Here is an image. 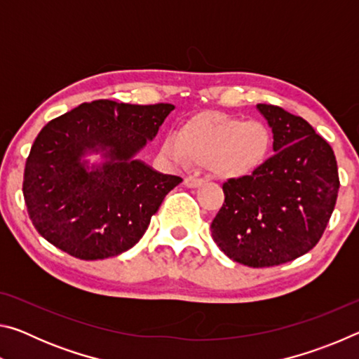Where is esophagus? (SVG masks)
Segmentation results:
<instances>
[{
	"mask_svg": "<svg viewBox=\"0 0 359 359\" xmlns=\"http://www.w3.org/2000/svg\"><path fill=\"white\" fill-rule=\"evenodd\" d=\"M204 184V180L203 179H198V177H185V180H184V185L187 187V188H198V187H201Z\"/></svg>",
	"mask_w": 359,
	"mask_h": 359,
	"instance_id": "1",
	"label": "esophagus"
}]
</instances>
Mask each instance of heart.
I'll return each instance as SVG.
<instances>
[{
  "mask_svg": "<svg viewBox=\"0 0 359 359\" xmlns=\"http://www.w3.org/2000/svg\"><path fill=\"white\" fill-rule=\"evenodd\" d=\"M272 150L264 121L223 112H203L187 120L179 135L166 136L161 154L174 165L208 166L220 177H244L257 171Z\"/></svg>",
  "mask_w": 359,
  "mask_h": 359,
  "instance_id": "heart-1",
  "label": "heart"
}]
</instances>
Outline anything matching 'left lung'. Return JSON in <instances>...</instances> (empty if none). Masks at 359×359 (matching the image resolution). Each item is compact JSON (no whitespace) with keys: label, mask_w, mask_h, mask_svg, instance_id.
<instances>
[{"label":"left lung","mask_w":359,"mask_h":359,"mask_svg":"<svg viewBox=\"0 0 359 359\" xmlns=\"http://www.w3.org/2000/svg\"><path fill=\"white\" fill-rule=\"evenodd\" d=\"M257 109L271 126L276 154L250 175L224 182V203L210 231L233 261L269 267L318 244L340 184L331 145L306 120L278 106Z\"/></svg>","instance_id":"1"}]
</instances>
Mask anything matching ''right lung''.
Here are the masks:
<instances>
[{"label":"right lung","instance_id":"add662e5","mask_svg":"<svg viewBox=\"0 0 359 359\" xmlns=\"http://www.w3.org/2000/svg\"><path fill=\"white\" fill-rule=\"evenodd\" d=\"M172 109L98 100L48 121L23 174L28 215L42 238L87 261L135 247L182 182L136 158ZM90 153H101L105 161L90 167L83 160Z\"/></svg>","mask_w":359,"mask_h":359}]
</instances>
